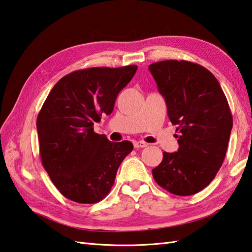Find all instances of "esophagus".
<instances>
[{"label":"esophagus","instance_id":"34e87169","mask_svg":"<svg viewBox=\"0 0 252 252\" xmlns=\"http://www.w3.org/2000/svg\"><path fill=\"white\" fill-rule=\"evenodd\" d=\"M133 145H134L135 148H144V147L147 146V143L143 142V141H138V142L133 143Z\"/></svg>","mask_w":252,"mask_h":252}]
</instances>
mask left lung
<instances>
[{"label": "left lung", "instance_id": "obj_1", "mask_svg": "<svg viewBox=\"0 0 252 252\" xmlns=\"http://www.w3.org/2000/svg\"><path fill=\"white\" fill-rule=\"evenodd\" d=\"M148 69L178 126L180 145L176 153H163L153 176L171 194L194 195L211 183L225 158L233 127L226 96L217 78L198 63L162 61Z\"/></svg>", "mask_w": 252, "mask_h": 252}]
</instances>
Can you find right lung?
I'll list each match as a JSON object with an SVG mask.
<instances>
[{"label": "right lung", "mask_w": 252, "mask_h": 252, "mask_svg": "<svg viewBox=\"0 0 252 252\" xmlns=\"http://www.w3.org/2000/svg\"><path fill=\"white\" fill-rule=\"evenodd\" d=\"M137 66L93 67L63 77L37 115L40 156L62 195L79 203H95L108 195L132 143H114L94 132V123L110 115L120 91Z\"/></svg>", "instance_id": "right-lung-1"}]
</instances>
